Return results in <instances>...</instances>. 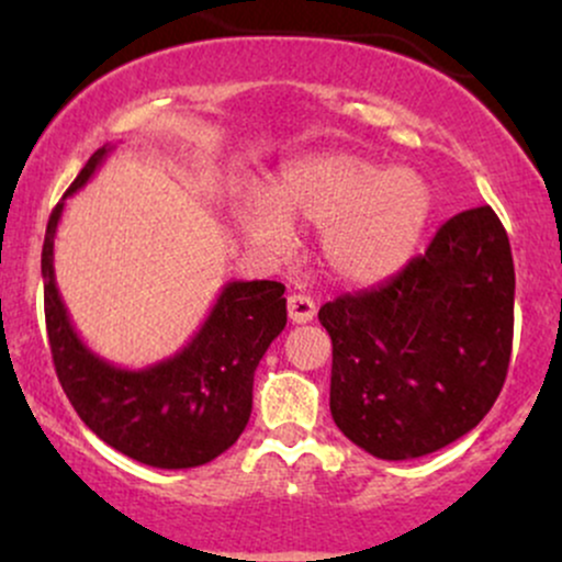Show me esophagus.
<instances>
[{"label":"esophagus","mask_w":562,"mask_h":562,"mask_svg":"<svg viewBox=\"0 0 562 562\" xmlns=\"http://www.w3.org/2000/svg\"><path fill=\"white\" fill-rule=\"evenodd\" d=\"M317 314V303H314L312 295H303V293H293L288 299V317L295 325H306V322L314 319Z\"/></svg>","instance_id":"esophagus-1"}]
</instances>
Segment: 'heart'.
Listing matches in <instances>:
<instances>
[{
    "mask_svg": "<svg viewBox=\"0 0 562 562\" xmlns=\"http://www.w3.org/2000/svg\"><path fill=\"white\" fill-rule=\"evenodd\" d=\"M430 216L428 184L409 169H380L353 153L290 166L272 205L245 200L240 227L261 254H290V224L319 232L322 259L346 282H378L409 261Z\"/></svg>",
    "mask_w": 562,
    "mask_h": 562,
    "instance_id": "b5f03b06",
    "label": "heart"
}]
</instances>
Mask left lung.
<instances>
[{
	"instance_id": "obj_1",
	"label": "left lung",
	"mask_w": 562,
	"mask_h": 562,
	"mask_svg": "<svg viewBox=\"0 0 562 562\" xmlns=\"http://www.w3.org/2000/svg\"><path fill=\"white\" fill-rule=\"evenodd\" d=\"M515 267L488 205L451 216L383 285L319 308L333 340L330 412L378 460H412L473 430L507 378Z\"/></svg>"
}]
</instances>
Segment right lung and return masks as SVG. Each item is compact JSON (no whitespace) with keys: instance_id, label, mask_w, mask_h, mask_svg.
<instances>
[{"instance_id":"right-lung-1","label":"right lung","mask_w":562,"mask_h":562,"mask_svg":"<svg viewBox=\"0 0 562 562\" xmlns=\"http://www.w3.org/2000/svg\"><path fill=\"white\" fill-rule=\"evenodd\" d=\"M111 147L87 160L49 216L42 248L44 317L57 380L79 417L115 451L150 468L182 470L216 460L240 438L254 406V372L285 330V285L227 282L182 351L145 370H124L89 351L55 282V232L66 198L89 182Z\"/></svg>"}]
</instances>
